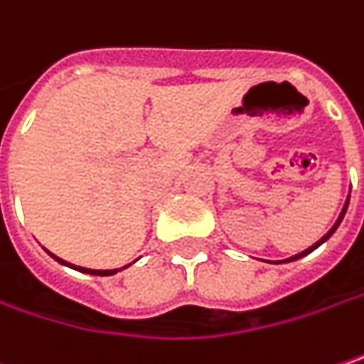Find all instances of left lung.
<instances>
[{"instance_id":"8db88e82","label":"left lung","mask_w":364,"mask_h":364,"mask_svg":"<svg viewBox=\"0 0 364 364\" xmlns=\"http://www.w3.org/2000/svg\"><path fill=\"white\" fill-rule=\"evenodd\" d=\"M348 200H350V196H348ZM348 200H346V204H344V208H342V213H340V216H338V220H336V225H333V227H331V229H329V231H327V233H325V235H323V237H321V240H318L316 244H313L311 248H306V250H304V252H300V254H296V256H291V258H287L285 262H289V260H298V258H302V256H306V254H311V252H313L314 248H318V246H321L323 242H327V240H329V237L333 235V231H336V229L340 227V223H342V218H344V215H346Z\"/></svg>"}]
</instances>
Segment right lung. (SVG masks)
I'll use <instances>...</instances> for the list:
<instances>
[{"instance_id":"obj_1","label":"right lung","mask_w":364,"mask_h":364,"mask_svg":"<svg viewBox=\"0 0 364 364\" xmlns=\"http://www.w3.org/2000/svg\"><path fill=\"white\" fill-rule=\"evenodd\" d=\"M53 256V254H51ZM58 262H62V264H66V267H73V269H77V271H81V273H89V275H102V277H106V275H114L118 273V269H112V271H93V269H83V267H75V264H70V262H66V260H62V258H58V256H53Z\"/></svg>"}]
</instances>
